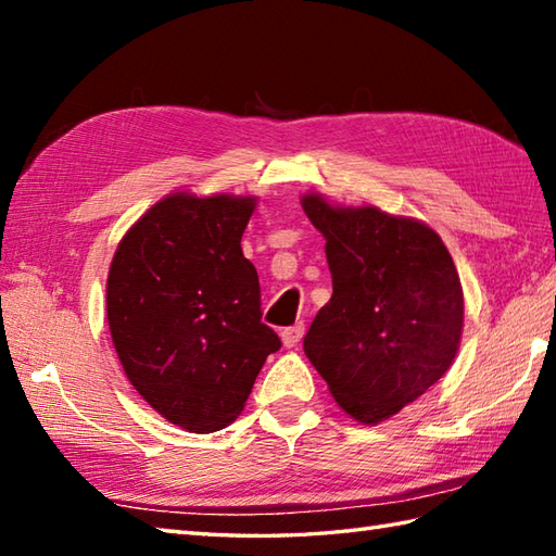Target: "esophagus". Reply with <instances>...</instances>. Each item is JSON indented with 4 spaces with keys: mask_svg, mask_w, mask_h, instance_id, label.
I'll return each instance as SVG.
<instances>
[{
    "mask_svg": "<svg viewBox=\"0 0 556 556\" xmlns=\"http://www.w3.org/2000/svg\"><path fill=\"white\" fill-rule=\"evenodd\" d=\"M303 332H305L303 325H293V327L281 329V344H285L287 349L299 346V341L303 339Z\"/></svg>",
    "mask_w": 556,
    "mask_h": 556,
    "instance_id": "1",
    "label": "esophagus"
}]
</instances>
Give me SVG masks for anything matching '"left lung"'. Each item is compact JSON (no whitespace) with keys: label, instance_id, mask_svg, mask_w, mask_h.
<instances>
[{"label":"left lung","instance_id":"left-lung-1","mask_svg":"<svg viewBox=\"0 0 556 556\" xmlns=\"http://www.w3.org/2000/svg\"><path fill=\"white\" fill-rule=\"evenodd\" d=\"M325 236L329 299L303 339L341 410L363 425L392 418L442 380L464 334V289L440 233L375 205L305 193Z\"/></svg>","mask_w":556,"mask_h":556}]
</instances>
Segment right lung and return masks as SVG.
Here are the masks:
<instances>
[{"mask_svg":"<svg viewBox=\"0 0 556 556\" xmlns=\"http://www.w3.org/2000/svg\"><path fill=\"white\" fill-rule=\"evenodd\" d=\"M255 195L176 191L124 233L108 275L122 368L162 418L217 432L243 410L281 341L260 323V281L241 236Z\"/></svg>","mask_w":556,"mask_h":556,"instance_id":"add662e5","label":"right lung"}]
</instances>
